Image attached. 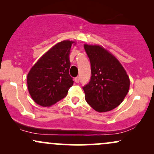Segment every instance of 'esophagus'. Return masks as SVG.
Segmentation results:
<instances>
[{"label": "esophagus", "mask_w": 154, "mask_h": 154, "mask_svg": "<svg viewBox=\"0 0 154 154\" xmlns=\"http://www.w3.org/2000/svg\"><path fill=\"white\" fill-rule=\"evenodd\" d=\"M75 81L76 83H78L79 82V77H77L75 78Z\"/></svg>", "instance_id": "34e87169"}]
</instances>
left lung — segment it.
I'll list each match as a JSON object with an SVG mask.
<instances>
[{"instance_id":"8db88e82","label":"left lung","mask_w":154,"mask_h":154,"mask_svg":"<svg viewBox=\"0 0 154 154\" xmlns=\"http://www.w3.org/2000/svg\"><path fill=\"white\" fill-rule=\"evenodd\" d=\"M91 66V78L83 87L85 100L98 112L117 107L128 94L130 81L115 56L100 45H84Z\"/></svg>"}]
</instances>
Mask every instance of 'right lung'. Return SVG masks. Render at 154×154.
Here are the masks:
<instances>
[{
	"label": "right lung",
	"mask_w": 154,
	"mask_h": 154,
	"mask_svg": "<svg viewBox=\"0 0 154 154\" xmlns=\"http://www.w3.org/2000/svg\"><path fill=\"white\" fill-rule=\"evenodd\" d=\"M75 42L63 40L48 51L27 75V87L38 105L48 107L66 96L73 85L69 75V54Z\"/></svg>",
	"instance_id": "right-lung-1"
}]
</instances>
